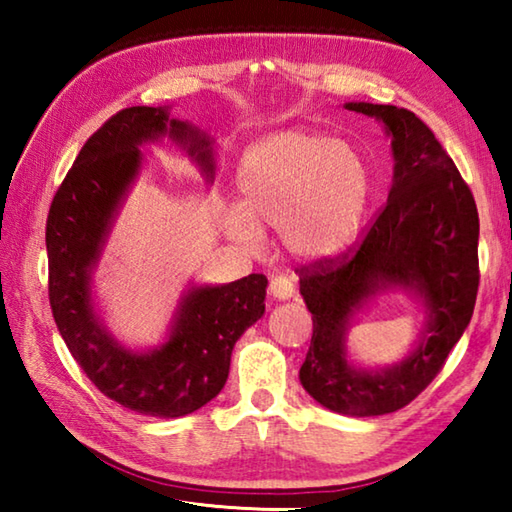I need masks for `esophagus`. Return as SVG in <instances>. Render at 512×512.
<instances>
[{"label":"esophagus","instance_id":"34e87169","mask_svg":"<svg viewBox=\"0 0 512 512\" xmlns=\"http://www.w3.org/2000/svg\"><path fill=\"white\" fill-rule=\"evenodd\" d=\"M268 289H271L273 298H280V300H289L293 293H296V277L291 275H275L271 284H268Z\"/></svg>","mask_w":512,"mask_h":512}]
</instances>
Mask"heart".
Here are the masks:
<instances>
[{"label": "heart", "instance_id": "1", "mask_svg": "<svg viewBox=\"0 0 512 512\" xmlns=\"http://www.w3.org/2000/svg\"><path fill=\"white\" fill-rule=\"evenodd\" d=\"M239 207L225 228L248 248L280 228L300 259L339 255L357 237L370 196V169L357 146L318 131H284L246 151L237 169Z\"/></svg>", "mask_w": 512, "mask_h": 512}]
</instances>
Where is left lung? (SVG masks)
<instances>
[{"mask_svg": "<svg viewBox=\"0 0 512 512\" xmlns=\"http://www.w3.org/2000/svg\"><path fill=\"white\" fill-rule=\"evenodd\" d=\"M345 108L381 119L393 135V187L357 246L296 268L314 320L300 381L329 411L366 418L411 404L463 336L479 291V212L454 160L415 112L377 103ZM388 283L421 291L430 329L400 367L354 371L344 361V323Z\"/></svg>", "mask_w": 512, "mask_h": 512, "instance_id": "obj_1", "label": "left lung"}]
</instances>
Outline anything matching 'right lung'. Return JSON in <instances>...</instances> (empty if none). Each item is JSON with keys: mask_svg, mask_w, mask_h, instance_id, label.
Masks as SVG:
<instances>
[{"mask_svg": "<svg viewBox=\"0 0 512 512\" xmlns=\"http://www.w3.org/2000/svg\"><path fill=\"white\" fill-rule=\"evenodd\" d=\"M169 133L212 178L210 142L171 119L167 110H119L92 133L51 201L47 216L49 305L67 350L99 391L126 409L158 418L194 413L221 393L230 354L264 314L266 275L250 273L223 287L192 289L180 305L171 339L160 350L133 354L110 339L90 302V271L112 212L140 167L137 146Z\"/></svg>", "mask_w": 512, "mask_h": 512, "instance_id": "right-lung-1", "label": "right lung"}]
</instances>
